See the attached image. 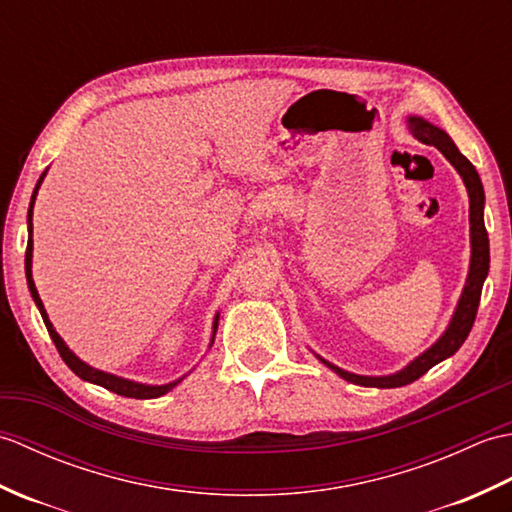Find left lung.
I'll list each match as a JSON object with an SVG mask.
<instances>
[{
    "label": "left lung",
    "instance_id": "obj_1",
    "mask_svg": "<svg viewBox=\"0 0 512 512\" xmlns=\"http://www.w3.org/2000/svg\"><path fill=\"white\" fill-rule=\"evenodd\" d=\"M409 129L413 132V136L422 140V143L438 147L444 154V158H447L451 165L458 169V173L466 184V191H469V204H471V211H469L471 213V270H469V279H466V286H464V292L460 297L458 310H455V314H453L449 330L442 334V339L436 345L429 347L427 352L418 356L416 361L407 365L402 372L391 374V376H356V374L345 372V369H339L336 365L323 361L321 358V361L330 369H334V372L341 378L350 380V383H354V385H363V387L391 389V387L409 385V383H413V380H418L422 374H427L433 365H438L440 361H444V358H449L458 352L475 323V314H477V308H480L482 286H484V279L488 275V264H491L488 233L484 226V187H482L480 176H477L475 167L460 154V149L455 147L449 134L442 132L440 127L422 121V118H418V116H413V118H409Z\"/></svg>",
    "mask_w": 512,
    "mask_h": 512
}]
</instances>
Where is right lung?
I'll return each mask as SVG.
<instances>
[{
	"label": "right lung",
	"mask_w": 512,
	"mask_h": 512,
	"mask_svg": "<svg viewBox=\"0 0 512 512\" xmlns=\"http://www.w3.org/2000/svg\"><path fill=\"white\" fill-rule=\"evenodd\" d=\"M43 176H46V173H41L37 187H35V191H32L30 211H28V231H30V239H28V248H26V279H28L30 295H32V299H35V303H37V308H39L41 317H43V323H46V328H48L50 339L54 341V345H57V350H59L63 361H65V365H68V367L72 369V372H74L76 376H79V378H83V380H90V383L101 385V387H105V389L114 391V394H118V396H125V398H140V400H145V398H158V396H162V394H167V391L176 387V385L180 383V380H176V383H169V385L151 387V385H140V383H132V380H125V378H118V376H112V374L99 372V369H94V367H90V365H85L83 361H79V358H76V356L68 350V345H65V343L61 341V336H59L57 332H54L52 323H50V319H48V314H46V310H43V303H41V299H39V292H37V288H35V281H32V270H30V266H32V204H35V198H37V191H39V184H41ZM215 330H217V319H215V325H213V336H215Z\"/></svg>",
	"instance_id": "right-lung-1"
}]
</instances>
